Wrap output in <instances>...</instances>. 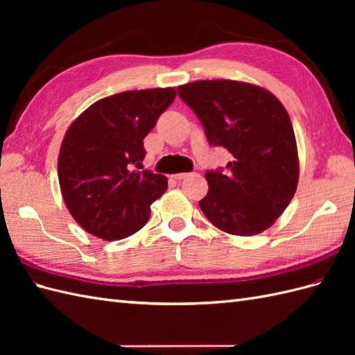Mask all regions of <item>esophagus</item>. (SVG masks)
<instances>
[{
	"label": "esophagus",
	"instance_id": "34e87169",
	"mask_svg": "<svg viewBox=\"0 0 355 355\" xmlns=\"http://www.w3.org/2000/svg\"><path fill=\"white\" fill-rule=\"evenodd\" d=\"M189 175H191V173H173L172 178L175 180V182H182V180L187 178V177H189Z\"/></svg>",
	"mask_w": 355,
	"mask_h": 355
}]
</instances>
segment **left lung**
Returning <instances> with one entry per match:
<instances>
[{"mask_svg": "<svg viewBox=\"0 0 355 355\" xmlns=\"http://www.w3.org/2000/svg\"><path fill=\"white\" fill-rule=\"evenodd\" d=\"M178 94L201 120L210 145L232 154L227 169L206 172L202 214L230 235L267 230L299 182L296 137L284 105L266 88L225 79L180 85Z\"/></svg>", "mask_w": 355, "mask_h": 355, "instance_id": "8db88e82", "label": "left lung"}]
</instances>
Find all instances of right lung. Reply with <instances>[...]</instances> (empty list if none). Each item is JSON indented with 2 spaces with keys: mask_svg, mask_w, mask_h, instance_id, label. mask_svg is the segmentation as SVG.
<instances>
[{
  "mask_svg": "<svg viewBox=\"0 0 355 355\" xmlns=\"http://www.w3.org/2000/svg\"><path fill=\"white\" fill-rule=\"evenodd\" d=\"M175 96L173 88L112 94L88 107L67 130L58 177L65 206L82 229L117 241L148 223L168 178L132 168L146 155L143 139Z\"/></svg>",
  "mask_w": 355,
  "mask_h": 355,
  "instance_id": "right-lung-1",
  "label": "right lung"
}]
</instances>
